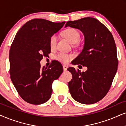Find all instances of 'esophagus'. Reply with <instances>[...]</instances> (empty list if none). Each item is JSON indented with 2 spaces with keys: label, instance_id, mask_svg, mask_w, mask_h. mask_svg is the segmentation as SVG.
Listing matches in <instances>:
<instances>
[{
  "label": "esophagus",
  "instance_id": "esophagus-1",
  "mask_svg": "<svg viewBox=\"0 0 126 126\" xmlns=\"http://www.w3.org/2000/svg\"><path fill=\"white\" fill-rule=\"evenodd\" d=\"M63 70H64V71H66L67 70V68H68V66H66V65H63Z\"/></svg>",
  "mask_w": 126,
  "mask_h": 126
}]
</instances>
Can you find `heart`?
Wrapping results in <instances>:
<instances>
[{"mask_svg":"<svg viewBox=\"0 0 126 126\" xmlns=\"http://www.w3.org/2000/svg\"><path fill=\"white\" fill-rule=\"evenodd\" d=\"M63 35L71 44H76L79 41L80 34L79 31L74 28H67L63 31ZM58 38L55 34L52 35L49 40V45L50 48L53 49L56 47ZM74 56L72 54H67L59 52L55 55V58L58 61L63 63H67L69 60L73 58Z\"/></svg>","mask_w":126,"mask_h":126,"instance_id":"obj_1","label":"heart"}]
</instances>
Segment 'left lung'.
<instances>
[{
	"label": "left lung",
	"mask_w": 126,
	"mask_h": 126,
	"mask_svg": "<svg viewBox=\"0 0 126 126\" xmlns=\"http://www.w3.org/2000/svg\"><path fill=\"white\" fill-rule=\"evenodd\" d=\"M67 26L81 30L85 38L81 53L72 63L88 68L85 72L67 68L73 76L68 83L70 93L79 103L93 104L107 94L117 71L118 59L113 36L93 17L68 21L65 25Z\"/></svg>",
	"instance_id": "obj_1"
}]
</instances>
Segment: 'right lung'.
Returning a JSON list of instances; mask_svg holds the SVG:
<instances>
[{
  "instance_id": "add662e5",
  "label": "right lung",
  "mask_w": 126,
  "mask_h": 126,
  "mask_svg": "<svg viewBox=\"0 0 126 126\" xmlns=\"http://www.w3.org/2000/svg\"><path fill=\"white\" fill-rule=\"evenodd\" d=\"M64 24L32 19L15 36L9 52L10 79L19 95L27 102L40 105L51 96L52 82L59 77L63 67L53 60L48 68H41L40 61L50 53V38Z\"/></svg>"
}]
</instances>
